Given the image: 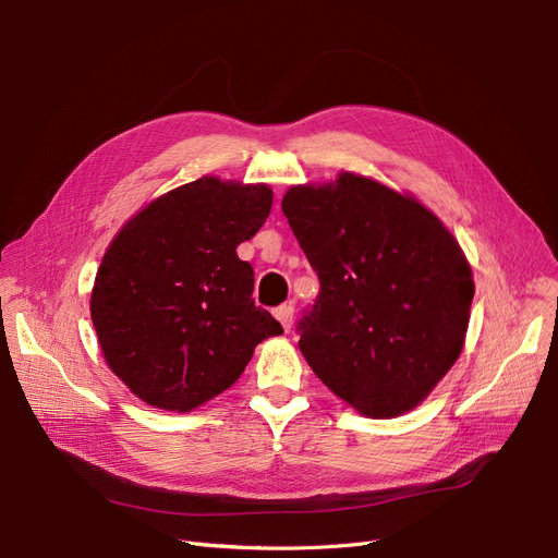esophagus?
Instances as JSON below:
<instances>
[{"mask_svg": "<svg viewBox=\"0 0 558 558\" xmlns=\"http://www.w3.org/2000/svg\"><path fill=\"white\" fill-rule=\"evenodd\" d=\"M276 318L282 324L284 332L291 330V326H294V305L291 303H284L280 307H276Z\"/></svg>", "mask_w": 558, "mask_h": 558, "instance_id": "obj_1", "label": "esophagus"}]
</instances>
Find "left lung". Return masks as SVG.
I'll return each instance as SVG.
<instances>
[{
    "label": "left lung",
    "instance_id": "obj_1",
    "mask_svg": "<svg viewBox=\"0 0 558 558\" xmlns=\"http://www.w3.org/2000/svg\"><path fill=\"white\" fill-rule=\"evenodd\" d=\"M282 213L320 289L299 320V348L360 414L414 409L461 355L473 271L425 205L350 171L296 185Z\"/></svg>",
    "mask_w": 558,
    "mask_h": 558
}]
</instances>
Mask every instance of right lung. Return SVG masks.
I'll return each instance as SVG.
<instances>
[{"label":"right lung","mask_w":558,"mask_h":558,"mask_svg":"<svg viewBox=\"0 0 558 558\" xmlns=\"http://www.w3.org/2000/svg\"><path fill=\"white\" fill-rule=\"evenodd\" d=\"M267 185L215 175L175 187L110 242L90 299L110 371L146 404L190 412L238 383L282 326L253 301L238 246L271 213Z\"/></svg>","instance_id":"right-lung-1"}]
</instances>
